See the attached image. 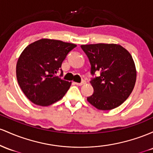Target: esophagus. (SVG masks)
Returning a JSON list of instances; mask_svg holds the SVG:
<instances>
[{"instance_id":"1","label":"esophagus","mask_w":153,"mask_h":153,"mask_svg":"<svg viewBox=\"0 0 153 153\" xmlns=\"http://www.w3.org/2000/svg\"><path fill=\"white\" fill-rule=\"evenodd\" d=\"M85 83H86L85 81H82V82H81V83H78V82H75V85H78V86H82V85H85Z\"/></svg>"}]
</instances>
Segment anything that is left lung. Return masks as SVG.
<instances>
[{
  "instance_id": "8db88e82",
  "label": "left lung",
  "mask_w": 153,
  "mask_h": 153,
  "mask_svg": "<svg viewBox=\"0 0 153 153\" xmlns=\"http://www.w3.org/2000/svg\"><path fill=\"white\" fill-rule=\"evenodd\" d=\"M91 63V73L100 72L91 80L94 93L87 101L102 111L121 105L131 95L137 79V70L131 55L118 44L82 45Z\"/></svg>"
}]
</instances>
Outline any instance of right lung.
<instances>
[{"label":"right lung","mask_w":153,"mask_h":153,"mask_svg":"<svg viewBox=\"0 0 153 153\" xmlns=\"http://www.w3.org/2000/svg\"><path fill=\"white\" fill-rule=\"evenodd\" d=\"M76 45L43 38L27 45L16 63V79L32 102L48 106L63 98L71 82L56 76L67 54ZM62 75V72L61 74Z\"/></svg>","instance_id":"obj_1"}]
</instances>
